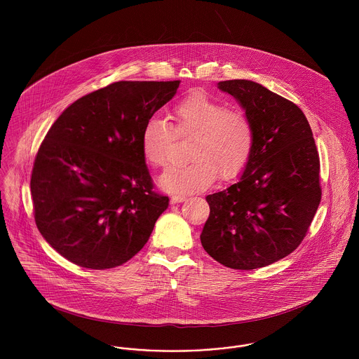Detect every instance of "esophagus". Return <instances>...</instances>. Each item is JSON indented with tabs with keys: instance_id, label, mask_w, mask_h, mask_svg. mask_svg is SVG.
Returning <instances> with one entry per match:
<instances>
[{
	"instance_id": "esophagus-1",
	"label": "esophagus",
	"mask_w": 359,
	"mask_h": 359,
	"mask_svg": "<svg viewBox=\"0 0 359 359\" xmlns=\"http://www.w3.org/2000/svg\"><path fill=\"white\" fill-rule=\"evenodd\" d=\"M187 199V196H184V195H172L171 196V203H182V202H184Z\"/></svg>"
}]
</instances>
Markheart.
I'll return each instance as SVG.
<instances>
[{"mask_svg": "<svg viewBox=\"0 0 359 359\" xmlns=\"http://www.w3.org/2000/svg\"><path fill=\"white\" fill-rule=\"evenodd\" d=\"M173 125L151 118L141 132V152L145 161L163 168L170 163L173 133L192 137L187 165L172 168L160 177V186L175 194L198 192L218 177L230 182L249 165L255 152V126L242 110H230L202 90L189 93L172 109ZM174 132H171V129Z\"/></svg>", "mask_w": 359, "mask_h": 359, "instance_id": "heart-1", "label": "heart"}]
</instances>
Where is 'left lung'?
Wrapping results in <instances>:
<instances>
[{
    "instance_id": "obj_1",
    "label": "left lung",
    "mask_w": 359,
    "mask_h": 359,
    "mask_svg": "<svg viewBox=\"0 0 359 359\" xmlns=\"http://www.w3.org/2000/svg\"><path fill=\"white\" fill-rule=\"evenodd\" d=\"M218 87L241 103L256 141L238 182L205 198L201 241L219 264L252 271L288 256L307 236L322 199L320 160L297 104L246 79Z\"/></svg>"
}]
</instances>
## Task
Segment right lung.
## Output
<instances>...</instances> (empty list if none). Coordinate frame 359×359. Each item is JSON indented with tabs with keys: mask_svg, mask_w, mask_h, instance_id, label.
Returning <instances> with one entry per match:
<instances>
[{
	"mask_svg": "<svg viewBox=\"0 0 359 359\" xmlns=\"http://www.w3.org/2000/svg\"><path fill=\"white\" fill-rule=\"evenodd\" d=\"M180 81H121L69 106L34 157L36 226L52 248L88 269L120 266L144 248L168 196L154 191L141 152L145 122Z\"/></svg>",
	"mask_w": 359,
	"mask_h": 359,
	"instance_id": "1",
	"label": "right lung"
}]
</instances>
